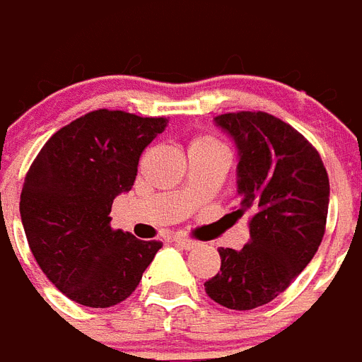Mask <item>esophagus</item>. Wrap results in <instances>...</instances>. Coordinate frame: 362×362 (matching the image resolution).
<instances>
[{
  "instance_id": "obj_1",
  "label": "esophagus",
  "mask_w": 362,
  "mask_h": 362,
  "mask_svg": "<svg viewBox=\"0 0 362 362\" xmlns=\"http://www.w3.org/2000/svg\"><path fill=\"white\" fill-rule=\"evenodd\" d=\"M177 245H181L183 250H194L199 242H194V240H189V238H175Z\"/></svg>"
}]
</instances>
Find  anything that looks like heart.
Instances as JSON below:
<instances>
[{"label": "heart", "mask_w": 362, "mask_h": 362, "mask_svg": "<svg viewBox=\"0 0 362 362\" xmlns=\"http://www.w3.org/2000/svg\"><path fill=\"white\" fill-rule=\"evenodd\" d=\"M216 140L214 138H210V136H197L191 140V146H189V150L191 148H199V146H206V144H214Z\"/></svg>", "instance_id": "b5f03b06"}]
</instances>
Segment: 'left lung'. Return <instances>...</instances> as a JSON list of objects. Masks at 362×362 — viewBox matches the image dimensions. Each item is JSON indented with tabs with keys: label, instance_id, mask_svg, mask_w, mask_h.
I'll use <instances>...</instances> for the list:
<instances>
[{
	"label": "left lung",
	"instance_id": "obj_1",
	"mask_svg": "<svg viewBox=\"0 0 362 362\" xmlns=\"http://www.w3.org/2000/svg\"><path fill=\"white\" fill-rule=\"evenodd\" d=\"M238 148L240 216L250 212V243L220 247L218 275L204 291L220 306L253 310L284 292L322 243L329 179L314 146L269 112L218 115Z\"/></svg>",
	"mask_w": 362,
	"mask_h": 362
}]
</instances>
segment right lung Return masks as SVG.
<instances>
[{
  "label": "right lung",
  "instance_id": "right-lung-1",
  "mask_svg": "<svg viewBox=\"0 0 362 362\" xmlns=\"http://www.w3.org/2000/svg\"><path fill=\"white\" fill-rule=\"evenodd\" d=\"M165 127L163 117L87 112L42 146L25 177L19 210L30 251L48 281L81 306L127 300L161 247L112 230L109 214Z\"/></svg>",
  "mask_w": 362,
  "mask_h": 362
}]
</instances>
